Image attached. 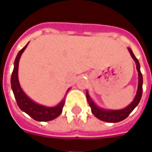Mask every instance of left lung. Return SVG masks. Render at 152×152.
<instances>
[{"label": "left lung", "instance_id": "8db88e82", "mask_svg": "<svg viewBox=\"0 0 152 152\" xmlns=\"http://www.w3.org/2000/svg\"><path fill=\"white\" fill-rule=\"evenodd\" d=\"M129 51L130 54H131V56L133 57V59L134 60L135 63H136V67H137V70L138 72V87L136 96H135L134 101L128 107H126V108L121 109V110H110V111H108V110H104V109L98 108L93 103L92 100L90 98L88 93L87 92L86 95H87V102H88L90 107L91 108V112H92V113L97 118H99V120L104 121H106V122L113 123L121 121L126 119V117L129 116V113L134 109L135 107L138 104V103H139L140 99H141L142 94V75L141 71H140V65H139V62H138V59L134 55L132 50L130 48H129Z\"/></svg>", "mask_w": 152, "mask_h": 152}]
</instances>
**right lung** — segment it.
Returning a JSON list of instances; mask_svg holds the SVG:
<instances>
[{"label": "right lung", "instance_id": "add662e5", "mask_svg": "<svg viewBox=\"0 0 152 152\" xmlns=\"http://www.w3.org/2000/svg\"><path fill=\"white\" fill-rule=\"evenodd\" d=\"M23 48L19 53H18L16 59L14 61V68L11 76V87L14 92V97L16 99L17 104L21 110L25 112L26 113L31 117L34 120L38 121H48L56 118L59 116L62 112L65 99H63L62 101L56 107L53 108H47L42 105H39L33 102L31 99H30L23 92V90L20 87L18 77V62H19L20 56L23 53V51L26 49V46Z\"/></svg>", "mask_w": 152, "mask_h": 152}]
</instances>
